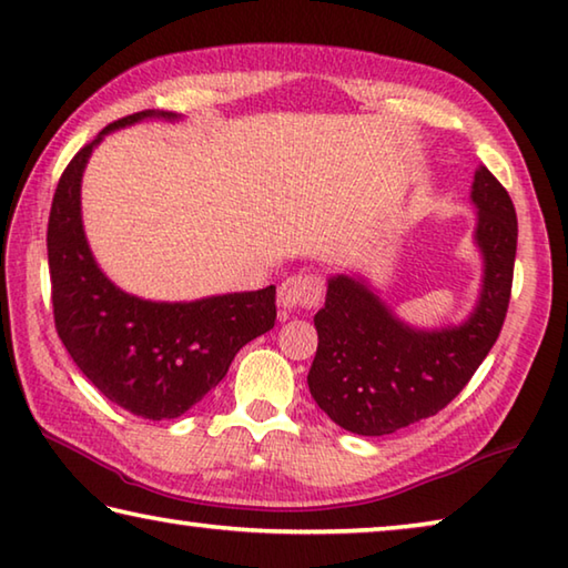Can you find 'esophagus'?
I'll list each match as a JSON object with an SVG mask.
<instances>
[{
  "label": "esophagus",
  "mask_w": 568,
  "mask_h": 568,
  "mask_svg": "<svg viewBox=\"0 0 568 568\" xmlns=\"http://www.w3.org/2000/svg\"><path fill=\"white\" fill-rule=\"evenodd\" d=\"M276 300L284 310H316L324 300V278L320 274H294L278 284Z\"/></svg>",
  "instance_id": "1"
}]
</instances>
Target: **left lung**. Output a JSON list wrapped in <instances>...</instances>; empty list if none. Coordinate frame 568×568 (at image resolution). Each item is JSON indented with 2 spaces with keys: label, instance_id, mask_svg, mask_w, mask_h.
<instances>
[{
  "label": "left lung",
  "instance_id": "left-lung-1",
  "mask_svg": "<svg viewBox=\"0 0 568 568\" xmlns=\"http://www.w3.org/2000/svg\"><path fill=\"white\" fill-rule=\"evenodd\" d=\"M471 199L479 209L476 244L484 254V284L464 324L412 329L362 278H329L324 310L314 316L320 346L306 382L320 409L342 429L384 436L439 414L499 339L519 224L509 192L486 166L474 174Z\"/></svg>",
  "mask_w": 568,
  "mask_h": 568
}]
</instances>
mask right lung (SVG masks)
I'll use <instances>...</instances> for the list:
<instances>
[{"mask_svg":"<svg viewBox=\"0 0 568 568\" xmlns=\"http://www.w3.org/2000/svg\"><path fill=\"white\" fill-rule=\"evenodd\" d=\"M172 112L116 119L79 149L59 176L47 226L54 326L69 356L129 414L176 419L224 379L236 352L274 326L276 286L199 302H146L109 282L89 252L79 186L92 149L119 126Z\"/></svg>","mask_w":568,"mask_h":568,"instance_id":"obj_1","label":"right lung"}]
</instances>
